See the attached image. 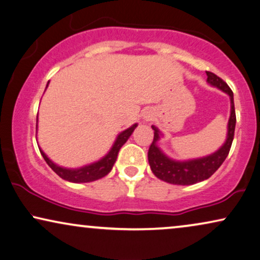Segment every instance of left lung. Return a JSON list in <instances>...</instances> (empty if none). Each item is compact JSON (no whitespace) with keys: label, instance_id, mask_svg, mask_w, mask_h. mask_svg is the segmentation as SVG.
<instances>
[{"label":"left lung","instance_id":"1","mask_svg":"<svg viewBox=\"0 0 260 260\" xmlns=\"http://www.w3.org/2000/svg\"><path fill=\"white\" fill-rule=\"evenodd\" d=\"M207 76H208V78H207L208 83L221 89L226 94L230 95L231 98V116L230 121H228V134L226 143L223 144V146L219 151L208 155V157L193 159V160L189 161H175L166 157L155 145L159 139V131L157 127L152 126V129L154 131V137L150 148H148L147 157L152 172L161 181L177 185H191L197 182L205 181L220 168L224 159L227 158L228 153H230L234 138L235 122H237L233 91H232L227 83L222 78H220L219 76L210 71H207Z\"/></svg>","mask_w":260,"mask_h":260}]
</instances>
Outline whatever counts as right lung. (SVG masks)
<instances>
[{
    "instance_id": "add662e5",
    "label": "right lung",
    "mask_w": 260,
    "mask_h": 260,
    "mask_svg": "<svg viewBox=\"0 0 260 260\" xmlns=\"http://www.w3.org/2000/svg\"><path fill=\"white\" fill-rule=\"evenodd\" d=\"M48 84V83H47ZM138 124H133L132 127H129L128 129L123 131L122 133L119 134V137L116 138L115 144L113 145L112 150L109 151V153L106 155L105 158H102L101 160L94 162V164L86 165L84 168L81 169H75V170H70V169H64L60 166L55 165L54 162H52L50 159L47 158V155L40 150V153L43 155L45 161L47 162L48 166L57 174L59 177H61L65 181L72 182V183H85V182H92L96 179H100L105 177L106 175H108L110 170H112L114 162H115L117 158V153H119L120 148L122 147V145L128 140V138L131 137V134L133 133V131L136 129Z\"/></svg>"
}]
</instances>
